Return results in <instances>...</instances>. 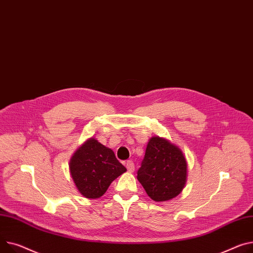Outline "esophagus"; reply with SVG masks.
<instances>
[{"label":"esophagus","instance_id":"obj_1","mask_svg":"<svg viewBox=\"0 0 253 253\" xmlns=\"http://www.w3.org/2000/svg\"><path fill=\"white\" fill-rule=\"evenodd\" d=\"M126 168H127V170L129 172H133L134 171V164H133V162L132 161H127L126 162Z\"/></svg>","mask_w":253,"mask_h":253}]
</instances>
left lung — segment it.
<instances>
[{"label": "left lung", "instance_id": "1", "mask_svg": "<svg viewBox=\"0 0 253 253\" xmlns=\"http://www.w3.org/2000/svg\"><path fill=\"white\" fill-rule=\"evenodd\" d=\"M187 163L181 149L165 138L154 136L147 143L137 179L155 201L176 197L186 183Z\"/></svg>", "mask_w": 253, "mask_h": 253}]
</instances>
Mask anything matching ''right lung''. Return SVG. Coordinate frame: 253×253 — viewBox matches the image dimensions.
Returning a JSON list of instances; mask_svg holds the SVG:
<instances>
[{
    "label": "right lung",
    "mask_w": 253,
    "mask_h": 253,
    "mask_svg": "<svg viewBox=\"0 0 253 253\" xmlns=\"http://www.w3.org/2000/svg\"><path fill=\"white\" fill-rule=\"evenodd\" d=\"M69 168L78 191L91 199L103 196L111 183L126 172L114 151L94 138L86 140L75 151Z\"/></svg>",
    "instance_id": "1"
}]
</instances>
